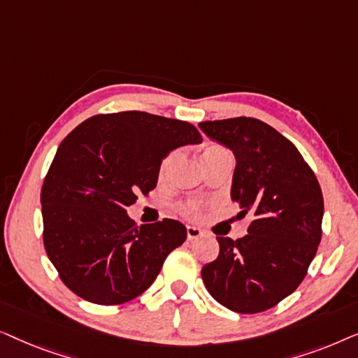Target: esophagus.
I'll use <instances>...</instances> for the list:
<instances>
[{
    "label": "esophagus",
    "instance_id": "obj_1",
    "mask_svg": "<svg viewBox=\"0 0 358 358\" xmlns=\"http://www.w3.org/2000/svg\"><path fill=\"white\" fill-rule=\"evenodd\" d=\"M202 229L197 228V227H187V239L189 241H194V239H197L202 236Z\"/></svg>",
    "mask_w": 358,
    "mask_h": 358
}]
</instances>
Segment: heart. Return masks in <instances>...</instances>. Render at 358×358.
I'll return each instance as SVG.
<instances>
[{"instance_id": "1", "label": "heart", "mask_w": 358, "mask_h": 358, "mask_svg": "<svg viewBox=\"0 0 358 358\" xmlns=\"http://www.w3.org/2000/svg\"><path fill=\"white\" fill-rule=\"evenodd\" d=\"M215 156H229V151L227 148H223V146H220V145H207V146H205V150L202 153V161L215 158ZM173 161H174V156H169V158H166L163 161V164H161V169H159L161 178H164V176L168 174V171L171 168V164H173ZM203 208H205V205L202 202H199V200H187V202L179 205V213L184 215L185 218L199 220L200 217H202Z\"/></svg>"}]
</instances>
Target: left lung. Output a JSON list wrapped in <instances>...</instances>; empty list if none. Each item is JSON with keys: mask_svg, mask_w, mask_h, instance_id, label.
<instances>
[{"mask_svg": "<svg viewBox=\"0 0 358 358\" xmlns=\"http://www.w3.org/2000/svg\"><path fill=\"white\" fill-rule=\"evenodd\" d=\"M200 130L236 158L231 199L252 215L246 236H218L220 254L202 267L210 295L228 310L254 315L292 295L321 241L324 213L315 173L296 146L252 117L202 122Z\"/></svg>", "mask_w": 358, "mask_h": 358, "instance_id": "8db88e82", "label": "left lung"}]
</instances>
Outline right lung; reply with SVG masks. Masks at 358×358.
I'll use <instances>...</instances> for the list:
<instances>
[{
    "mask_svg": "<svg viewBox=\"0 0 358 358\" xmlns=\"http://www.w3.org/2000/svg\"><path fill=\"white\" fill-rule=\"evenodd\" d=\"M202 141L192 124L148 112L101 114L58 146L43 180V246L83 300L122 305L141 295L187 238L178 220L136 224L127 207L156 187L163 159Z\"/></svg>",
    "mask_w": 358,
    "mask_h": 358,
    "instance_id": "1",
    "label": "right lung"
}]
</instances>
